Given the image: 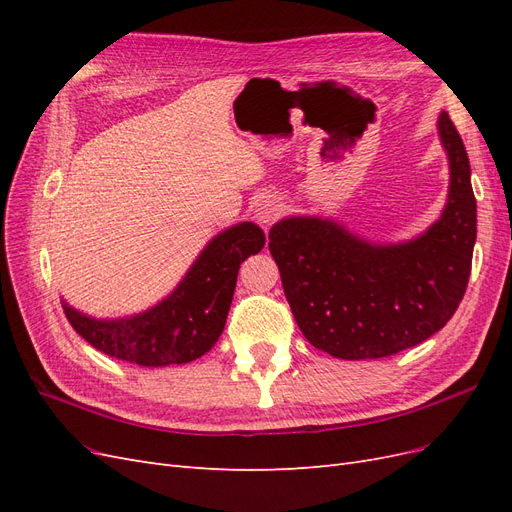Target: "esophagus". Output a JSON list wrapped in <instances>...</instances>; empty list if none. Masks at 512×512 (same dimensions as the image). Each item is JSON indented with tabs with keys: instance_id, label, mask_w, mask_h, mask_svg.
<instances>
[{
	"instance_id": "34e87169",
	"label": "esophagus",
	"mask_w": 512,
	"mask_h": 512,
	"mask_svg": "<svg viewBox=\"0 0 512 512\" xmlns=\"http://www.w3.org/2000/svg\"><path fill=\"white\" fill-rule=\"evenodd\" d=\"M284 211L280 198L275 196H265L260 198L258 203L254 205V218L260 222V224H273L277 218H280Z\"/></svg>"
}]
</instances>
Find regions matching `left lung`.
<instances>
[{"mask_svg":"<svg viewBox=\"0 0 512 512\" xmlns=\"http://www.w3.org/2000/svg\"><path fill=\"white\" fill-rule=\"evenodd\" d=\"M448 198L438 222L412 241L380 245L342 224L294 215L269 230L286 299L309 344L335 359H382L425 342L466 294L476 241L470 160L444 111Z\"/></svg>","mask_w":512,"mask_h":512,"instance_id":"1","label":"left lung"}]
</instances>
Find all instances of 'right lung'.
<instances>
[{"instance_id":"obj_1","label":"right lung","mask_w":512,"mask_h":512,"mask_svg":"<svg viewBox=\"0 0 512 512\" xmlns=\"http://www.w3.org/2000/svg\"><path fill=\"white\" fill-rule=\"evenodd\" d=\"M265 247V232L252 222L230 226L213 237L179 286L158 305L130 318L98 320L66 301L72 329L96 350L143 367L196 361L218 342L241 262Z\"/></svg>"}]
</instances>
